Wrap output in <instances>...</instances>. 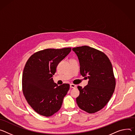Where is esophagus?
<instances>
[{"instance_id":"obj_1","label":"esophagus","mask_w":135,"mask_h":135,"mask_svg":"<svg viewBox=\"0 0 135 135\" xmlns=\"http://www.w3.org/2000/svg\"><path fill=\"white\" fill-rule=\"evenodd\" d=\"M70 86L71 88H76V85L73 84H70Z\"/></svg>"}]
</instances>
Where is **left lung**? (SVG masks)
Wrapping results in <instances>:
<instances>
[{"label": "left lung", "instance_id": "1", "mask_svg": "<svg viewBox=\"0 0 135 135\" xmlns=\"http://www.w3.org/2000/svg\"><path fill=\"white\" fill-rule=\"evenodd\" d=\"M80 63L83 77L89 79L82 88L78 86L79 95L76 98L78 107L88 113L102 109L110 100L115 88V79L112 63L103 52L84 46L72 48Z\"/></svg>", "mask_w": 135, "mask_h": 135}]
</instances>
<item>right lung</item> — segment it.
Masks as SVG:
<instances>
[{"mask_svg":"<svg viewBox=\"0 0 135 135\" xmlns=\"http://www.w3.org/2000/svg\"><path fill=\"white\" fill-rule=\"evenodd\" d=\"M71 48L47 49L34 53L25 66L22 79L23 95L38 114L50 116L61 108L70 85L58 86L52 76L59 63L71 52Z\"/></svg>","mask_w":135,"mask_h":135,"instance_id":"right-lung-1","label":"right lung"}]
</instances>
